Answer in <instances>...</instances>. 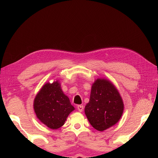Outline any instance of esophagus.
<instances>
[{
  "mask_svg": "<svg viewBox=\"0 0 158 158\" xmlns=\"http://www.w3.org/2000/svg\"><path fill=\"white\" fill-rule=\"evenodd\" d=\"M77 109L80 112H82L84 110V106H82V105H79V106H77Z\"/></svg>",
  "mask_w": 158,
  "mask_h": 158,
  "instance_id": "1",
  "label": "esophagus"
}]
</instances>
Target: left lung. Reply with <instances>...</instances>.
<instances>
[{
  "label": "left lung",
  "instance_id": "left-lung-1",
  "mask_svg": "<svg viewBox=\"0 0 158 158\" xmlns=\"http://www.w3.org/2000/svg\"><path fill=\"white\" fill-rule=\"evenodd\" d=\"M84 110L91 125L103 131L120 120L124 104L115 86L108 80L98 78L92 84L89 101Z\"/></svg>",
  "mask_w": 158,
  "mask_h": 158
}]
</instances>
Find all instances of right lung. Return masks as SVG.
Listing matches in <instances>:
<instances>
[{
  "label": "right lung",
  "mask_w": 158,
  "mask_h": 158,
  "mask_svg": "<svg viewBox=\"0 0 158 158\" xmlns=\"http://www.w3.org/2000/svg\"><path fill=\"white\" fill-rule=\"evenodd\" d=\"M33 109L38 119L51 129L63 126L74 110L69 98L62 91L59 81L43 85L35 98Z\"/></svg>",
  "instance_id": "right-lung-1"
}]
</instances>
